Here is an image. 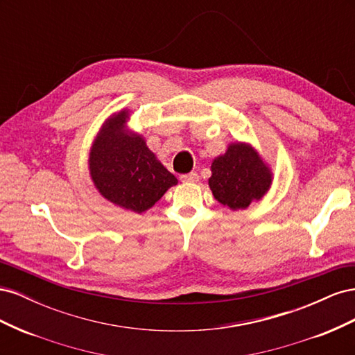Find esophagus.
<instances>
[{"label":"esophagus","instance_id":"1","mask_svg":"<svg viewBox=\"0 0 355 355\" xmlns=\"http://www.w3.org/2000/svg\"><path fill=\"white\" fill-rule=\"evenodd\" d=\"M198 179H200V176L196 173V171H192V173L182 175V176H180V180H182V182H197Z\"/></svg>","mask_w":355,"mask_h":355}]
</instances>
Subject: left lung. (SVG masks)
I'll return each instance as SVG.
<instances>
[{"label": "left lung", "instance_id": "obj_1", "mask_svg": "<svg viewBox=\"0 0 355 355\" xmlns=\"http://www.w3.org/2000/svg\"><path fill=\"white\" fill-rule=\"evenodd\" d=\"M272 175L250 145L231 144L228 151L211 163L209 187L223 206L245 209L270 189Z\"/></svg>", "mask_w": 355, "mask_h": 355}]
</instances>
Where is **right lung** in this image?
Returning a JSON list of instances; mask_svg holds the SVG:
<instances>
[{"label": "right lung", "instance_id": "right-lung-1", "mask_svg": "<svg viewBox=\"0 0 355 355\" xmlns=\"http://www.w3.org/2000/svg\"><path fill=\"white\" fill-rule=\"evenodd\" d=\"M127 111L112 116L96 137L90 175L101 194L136 213L153 207L178 179L149 151L144 137L125 128Z\"/></svg>", "mask_w": 355, "mask_h": 355}]
</instances>
